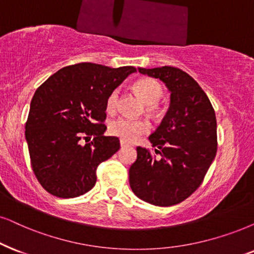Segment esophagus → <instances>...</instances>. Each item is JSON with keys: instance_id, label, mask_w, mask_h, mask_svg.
Here are the masks:
<instances>
[{"instance_id": "34e87169", "label": "esophagus", "mask_w": 254, "mask_h": 254, "mask_svg": "<svg viewBox=\"0 0 254 254\" xmlns=\"http://www.w3.org/2000/svg\"><path fill=\"white\" fill-rule=\"evenodd\" d=\"M127 145H129V144H127V142H124V140H121V146H122V147L127 146Z\"/></svg>"}]
</instances>
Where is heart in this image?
I'll use <instances>...</instances> for the list:
<instances>
[{
    "label": "heart",
    "mask_w": 254,
    "mask_h": 254,
    "mask_svg": "<svg viewBox=\"0 0 254 254\" xmlns=\"http://www.w3.org/2000/svg\"><path fill=\"white\" fill-rule=\"evenodd\" d=\"M133 89L139 96L144 104L147 105V111L150 114L157 111V103L164 95L163 86L152 78H139L134 82ZM120 98V90L115 89L110 92L107 98V110L115 111ZM150 125L146 121L132 120L127 117H118L109 125V131L114 136L120 137L124 142H136L143 134L149 132Z\"/></svg>",
    "instance_id": "obj_1"
}]
</instances>
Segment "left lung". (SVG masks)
<instances>
[{
	"label": "left lung",
	"instance_id": "1",
	"mask_svg": "<svg viewBox=\"0 0 254 254\" xmlns=\"http://www.w3.org/2000/svg\"><path fill=\"white\" fill-rule=\"evenodd\" d=\"M170 91V105L162 123L149 137L160 159L137 147L129 170L130 188L142 200L171 206L199 188L217 152V120L210 99L190 75L173 66L144 69Z\"/></svg>",
	"mask_w": 254,
	"mask_h": 254
}]
</instances>
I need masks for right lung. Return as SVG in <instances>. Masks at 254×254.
Instances as JSON below:
<instances>
[{
  "mask_svg": "<svg viewBox=\"0 0 254 254\" xmlns=\"http://www.w3.org/2000/svg\"><path fill=\"white\" fill-rule=\"evenodd\" d=\"M132 72L133 66L78 63L59 70L35 91L25 140L35 176L49 193L73 198L94 188L99 163L121 147L117 137L104 136L107 98Z\"/></svg>",
  "mask_w": 254,
  "mask_h": 254,
  "instance_id": "right-lung-1",
  "label": "right lung"
}]
</instances>
